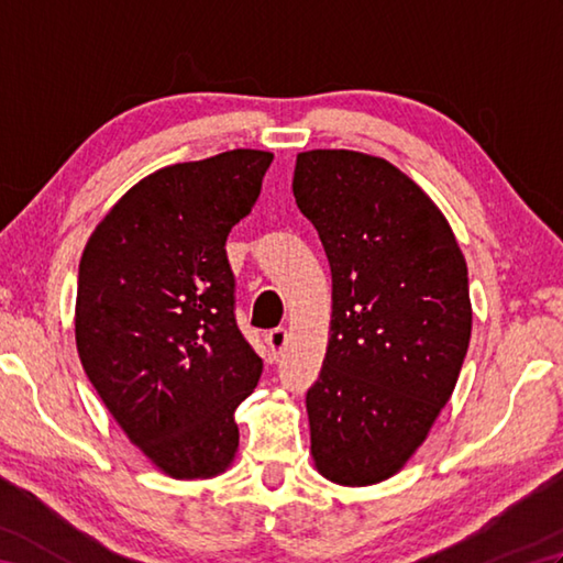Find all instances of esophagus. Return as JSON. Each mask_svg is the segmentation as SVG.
<instances>
[{
	"label": "esophagus",
	"mask_w": 563,
	"mask_h": 563,
	"mask_svg": "<svg viewBox=\"0 0 563 563\" xmlns=\"http://www.w3.org/2000/svg\"><path fill=\"white\" fill-rule=\"evenodd\" d=\"M266 343H268L271 357L275 361V357H280V353L285 351V345H288V331H285V329L268 331L266 333Z\"/></svg>",
	"instance_id": "34e87169"
}]
</instances>
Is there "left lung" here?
Masks as SVG:
<instances>
[{
  "label": "left lung",
  "instance_id": "left-lung-1",
  "mask_svg": "<svg viewBox=\"0 0 563 563\" xmlns=\"http://www.w3.org/2000/svg\"><path fill=\"white\" fill-rule=\"evenodd\" d=\"M292 194L331 266V336L307 391L319 474L389 479L452 397L472 336L466 261L397 166L351 150L297 154Z\"/></svg>",
  "mask_w": 563,
  "mask_h": 563
}]
</instances>
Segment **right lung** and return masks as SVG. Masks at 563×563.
Returning a JSON list of instances; mask_svg holds the SVG:
<instances>
[{
    "mask_svg": "<svg viewBox=\"0 0 563 563\" xmlns=\"http://www.w3.org/2000/svg\"><path fill=\"white\" fill-rule=\"evenodd\" d=\"M271 152L232 150L142 178L89 236L75 333L93 389L174 479L224 472L234 411L263 363L234 317L227 236L261 194Z\"/></svg>",
    "mask_w": 563,
    "mask_h": 563,
    "instance_id": "1",
    "label": "right lung"
}]
</instances>
